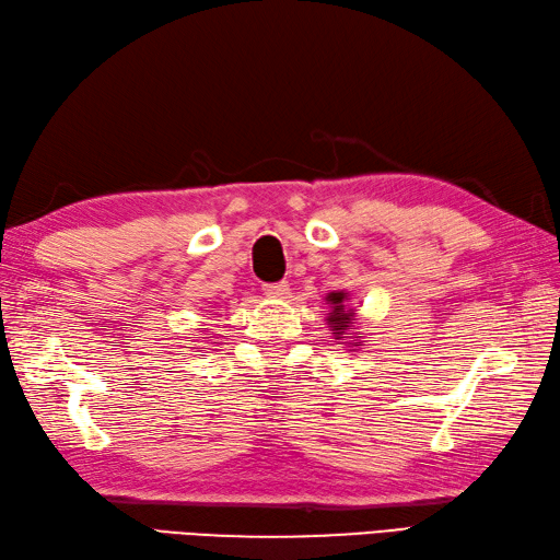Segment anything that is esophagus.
I'll use <instances>...</instances> for the list:
<instances>
[{
    "mask_svg": "<svg viewBox=\"0 0 560 560\" xmlns=\"http://www.w3.org/2000/svg\"><path fill=\"white\" fill-rule=\"evenodd\" d=\"M264 293H267V296H271V299H287L291 289H289L287 281H277V283H264Z\"/></svg>",
    "mask_w": 560,
    "mask_h": 560,
    "instance_id": "1",
    "label": "esophagus"
}]
</instances>
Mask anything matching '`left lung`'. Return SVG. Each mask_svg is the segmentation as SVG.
Returning <instances> with one entry per match:
<instances>
[{
  "label": "left lung",
  "instance_id": "8db88e82",
  "mask_svg": "<svg viewBox=\"0 0 560 560\" xmlns=\"http://www.w3.org/2000/svg\"><path fill=\"white\" fill-rule=\"evenodd\" d=\"M348 301V293L345 291H335L328 293V303H330V313H328V325L335 330V340L340 338H352V320H354V311L350 306H345ZM358 338L362 335L358 332ZM352 345V342H350Z\"/></svg>",
  "mask_w": 560,
  "mask_h": 560
}]
</instances>
